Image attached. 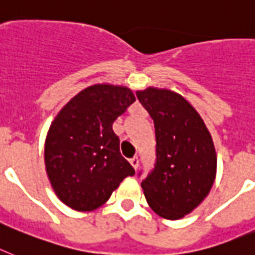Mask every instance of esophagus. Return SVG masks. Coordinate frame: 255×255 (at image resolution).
I'll list each match as a JSON object with an SVG mask.
<instances>
[{"instance_id": "34e87169", "label": "esophagus", "mask_w": 255, "mask_h": 255, "mask_svg": "<svg viewBox=\"0 0 255 255\" xmlns=\"http://www.w3.org/2000/svg\"><path fill=\"white\" fill-rule=\"evenodd\" d=\"M129 163L132 164V167H133L134 169H137V168H138V165H140V160H138V158H137V156H134V158L130 159Z\"/></svg>"}]
</instances>
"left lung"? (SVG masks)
<instances>
[{
	"label": "left lung",
	"mask_w": 255,
	"mask_h": 255,
	"mask_svg": "<svg viewBox=\"0 0 255 255\" xmlns=\"http://www.w3.org/2000/svg\"><path fill=\"white\" fill-rule=\"evenodd\" d=\"M136 95L154 121L156 138L154 169L141 187L155 213L180 220L207 198L213 186V140L199 113L181 95L154 87Z\"/></svg>",
	"instance_id": "1"
}]
</instances>
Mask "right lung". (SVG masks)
Returning a JSON list of instances; mask_svg holds the SVG:
<instances>
[{"instance_id": "1", "label": "right lung", "mask_w": 255, "mask_h": 255, "mask_svg": "<svg viewBox=\"0 0 255 255\" xmlns=\"http://www.w3.org/2000/svg\"><path fill=\"white\" fill-rule=\"evenodd\" d=\"M136 101L123 86L95 85L81 91L52 122L45 143L48 180L57 198L78 212L106 203L133 167L119 150L113 123Z\"/></svg>"}]
</instances>
